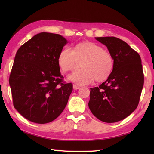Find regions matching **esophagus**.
Here are the masks:
<instances>
[{"mask_svg": "<svg viewBox=\"0 0 154 154\" xmlns=\"http://www.w3.org/2000/svg\"><path fill=\"white\" fill-rule=\"evenodd\" d=\"M73 89L74 90H77V89H79V87L76 85H73Z\"/></svg>", "mask_w": 154, "mask_h": 154, "instance_id": "34e87169", "label": "esophagus"}]
</instances>
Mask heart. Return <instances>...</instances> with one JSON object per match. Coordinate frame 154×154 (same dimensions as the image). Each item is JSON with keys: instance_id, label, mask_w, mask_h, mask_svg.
<instances>
[{"instance_id": "b5f03b06", "label": "heart", "mask_w": 154, "mask_h": 154, "mask_svg": "<svg viewBox=\"0 0 154 154\" xmlns=\"http://www.w3.org/2000/svg\"><path fill=\"white\" fill-rule=\"evenodd\" d=\"M58 64L64 73L81 69L68 77V79L77 85L90 84L94 79L98 82L106 80L113 69V57L100 45L91 42L75 45L73 50L64 48L58 56Z\"/></svg>"}]
</instances>
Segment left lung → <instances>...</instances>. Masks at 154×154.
Wrapping results in <instances>:
<instances>
[{
	"label": "left lung",
	"mask_w": 154,
	"mask_h": 154,
	"mask_svg": "<svg viewBox=\"0 0 154 154\" xmlns=\"http://www.w3.org/2000/svg\"><path fill=\"white\" fill-rule=\"evenodd\" d=\"M107 47L114 60L106 81L91 88L89 107L94 116L107 123L128 116L138 105L143 86L140 55L125 42L115 37L95 38Z\"/></svg>",
	"instance_id": "1"
}]
</instances>
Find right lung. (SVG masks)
<instances>
[{
  "instance_id": "1",
  "label": "right lung",
  "mask_w": 154,
  "mask_h": 154,
  "mask_svg": "<svg viewBox=\"0 0 154 154\" xmlns=\"http://www.w3.org/2000/svg\"><path fill=\"white\" fill-rule=\"evenodd\" d=\"M67 44L60 34L41 32L16 52L9 78L13 104L31 122H50L67 105L73 84L63 83L57 61Z\"/></svg>"
}]
</instances>
